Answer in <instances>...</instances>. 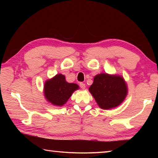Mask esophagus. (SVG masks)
Instances as JSON below:
<instances>
[{
	"mask_svg": "<svg viewBox=\"0 0 158 158\" xmlns=\"http://www.w3.org/2000/svg\"><path fill=\"white\" fill-rule=\"evenodd\" d=\"M79 85H80V87H81L82 89H85V84H84V83H80Z\"/></svg>",
	"mask_w": 158,
	"mask_h": 158,
	"instance_id": "obj_1",
	"label": "esophagus"
}]
</instances>
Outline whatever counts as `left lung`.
Wrapping results in <instances>:
<instances>
[{"label": "left lung", "instance_id": "left-lung-1", "mask_svg": "<svg viewBox=\"0 0 158 158\" xmlns=\"http://www.w3.org/2000/svg\"><path fill=\"white\" fill-rule=\"evenodd\" d=\"M89 90L99 107L102 109L117 107L125 100L128 92L123 77L107 73L95 75Z\"/></svg>", "mask_w": 158, "mask_h": 158}]
</instances>
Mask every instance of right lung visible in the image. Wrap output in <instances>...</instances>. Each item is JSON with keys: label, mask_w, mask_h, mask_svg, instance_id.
<instances>
[{"label": "right lung", "mask_w": 158, "mask_h": 158, "mask_svg": "<svg viewBox=\"0 0 158 158\" xmlns=\"http://www.w3.org/2000/svg\"><path fill=\"white\" fill-rule=\"evenodd\" d=\"M79 89L77 84L67 82L65 75L58 74L44 82L43 93L45 99L52 105L63 106Z\"/></svg>", "instance_id": "right-lung-1"}]
</instances>
